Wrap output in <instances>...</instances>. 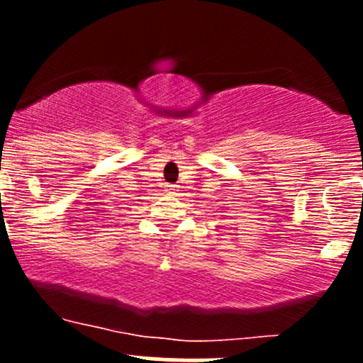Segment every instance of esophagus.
<instances>
[{"mask_svg":"<svg viewBox=\"0 0 363 363\" xmlns=\"http://www.w3.org/2000/svg\"><path fill=\"white\" fill-rule=\"evenodd\" d=\"M175 191H177V189H175V186H168V188H167L168 195H175Z\"/></svg>","mask_w":363,"mask_h":363,"instance_id":"esophagus-1","label":"esophagus"}]
</instances>
